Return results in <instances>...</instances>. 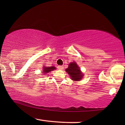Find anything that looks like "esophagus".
I'll return each mask as SVG.
<instances>
[{"label": "esophagus", "mask_w": 125, "mask_h": 125, "mask_svg": "<svg viewBox=\"0 0 125 125\" xmlns=\"http://www.w3.org/2000/svg\"><path fill=\"white\" fill-rule=\"evenodd\" d=\"M58 69L59 70H62L63 69V66H59L58 67Z\"/></svg>", "instance_id": "esophagus-1"}]
</instances>
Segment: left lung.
<instances>
[{
    "instance_id": "left-lung-1",
    "label": "left lung",
    "mask_w": 125,
    "mask_h": 125,
    "mask_svg": "<svg viewBox=\"0 0 125 125\" xmlns=\"http://www.w3.org/2000/svg\"><path fill=\"white\" fill-rule=\"evenodd\" d=\"M65 71L69 74L71 79L74 81H81L82 78L83 76V74L82 73L81 69L76 62L70 63L68 67Z\"/></svg>"
}]
</instances>
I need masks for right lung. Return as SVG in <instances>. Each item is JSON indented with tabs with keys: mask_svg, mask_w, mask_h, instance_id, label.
Listing matches in <instances>:
<instances>
[{
	"mask_svg": "<svg viewBox=\"0 0 125 125\" xmlns=\"http://www.w3.org/2000/svg\"><path fill=\"white\" fill-rule=\"evenodd\" d=\"M56 69L55 67L54 66H50V67H46L44 66L43 67V74H46L47 73L53 71V70Z\"/></svg>",
	"mask_w": 125,
	"mask_h": 125,
	"instance_id": "right-lung-1",
	"label": "right lung"
}]
</instances>
